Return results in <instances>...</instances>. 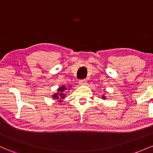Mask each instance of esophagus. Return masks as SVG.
<instances>
[{
  "label": "esophagus",
  "instance_id": "obj_1",
  "mask_svg": "<svg viewBox=\"0 0 153 153\" xmlns=\"http://www.w3.org/2000/svg\"><path fill=\"white\" fill-rule=\"evenodd\" d=\"M79 84L80 85H85L87 84V80L85 79H82V80H79Z\"/></svg>",
  "mask_w": 153,
  "mask_h": 153
}]
</instances>
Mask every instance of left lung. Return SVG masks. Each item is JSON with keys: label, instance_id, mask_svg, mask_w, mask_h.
I'll use <instances>...</instances> for the list:
<instances>
[{"label": "left lung", "instance_id": "left-lung-1", "mask_svg": "<svg viewBox=\"0 0 153 153\" xmlns=\"http://www.w3.org/2000/svg\"><path fill=\"white\" fill-rule=\"evenodd\" d=\"M102 98H103V99H106V97H105V96H102Z\"/></svg>", "mask_w": 153, "mask_h": 153}]
</instances>
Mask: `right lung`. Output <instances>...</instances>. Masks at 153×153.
I'll return each instance as SVG.
<instances>
[{
	"mask_svg": "<svg viewBox=\"0 0 153 153\" xmlns=\"http://www.w3.org/2000/svg\"><path fill=\"white\" fill-rule=\"evenodd\" d=\"M67 88H65V86H60L58 88V90H57V94H54L53 96H52V97H53V99H60V100H59V101H61V99H64V97L65 96L66 94H65L64 93V91L67 90Z\"/></svg>",
	"mask_w": 153,
	"mask_h": 153,
	"instance_id": "add662e5",
	"label": "right lung"
}]
</instances>
